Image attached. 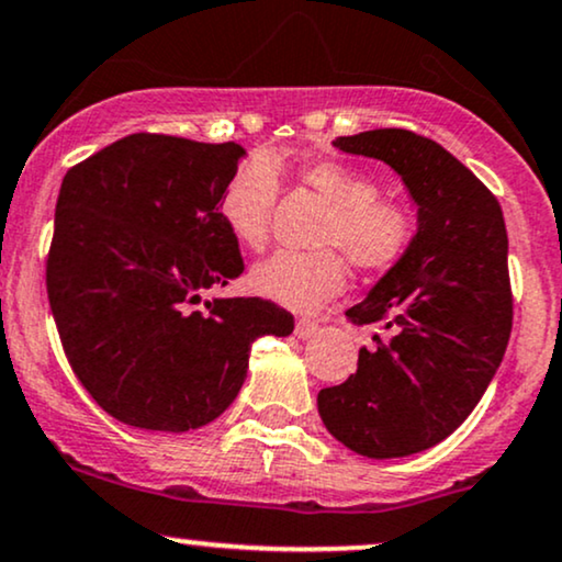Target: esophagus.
I'll list each match as a JSON object with an SVG mask.
<instances>
[{
	"instance_id": "esophagus-1",
	"label": "esophagus",
	"mask_w": 562,
	"mask_h": 562,
	"mask_svg": "<svg viewBox=\"0 0 562 562\" xmlns=\"http://www.w3.org/2000/svg\"><path fill=\"white\" fill-rule=\"evenodd\" d=\"M319 335V324L311 322V319H299L295 322V337H301V340H308V337Z\"/></svg>"
}]
</instances>
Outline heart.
Instances as JSON below:
<instances>
[{
	"label": "heart",
	"instance_id": "1",
	"mask_svg": "<svg viewBox=\"0 0 562 562\" xmlns=\"http://www.w3.org/2000/svg\"><path fill=\"white\" fill-rule=\"evenodd\" d=\"M295 178L322 204L329 206L319 246H335L358 269H387L408 251L416 235V216L408 204L380 195L367 172L340 161H303ZM280 180L272 161L246 159L227 180L220 199V216L227 233L243 248L259 251L269 238ZM346 261L333 248L314 254L277 251L254 269V288L263 299L293 311H314L342 293Z\"/></svg>",
	"mask_w": 562,
	"mask_h": 562
}]
</instances>
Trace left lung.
Here are the masks:
<instances>
[{
	"label": "left lung",
	"instance_id": "obj_1",
	"mask_svg": "<svg viewBox=\"0 0 562 562\" xmlns=\"http://www.w3.org/2000/svg\"><path fill=\"white\" fill-rule=\"evenodd\" d=\"M335 148L380 159L416 206V235L348 319L387 340L358 350L348 382L316 397L324 427L358 456L435 448L469 418L505 356L513 324L503 209L469 167L401 127L340 135Z\"/></svg>",
	"mask_w": 562,
	"mask_h": 562
}]
</instances>
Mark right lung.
<instances>
[{"label":"right lung","mask_w":562,"mask_h":562,"mask_svg":"<svg viewBox=\"0 0 562 562\" xmlns=\"http://www.w3.org/2000/svg\"><path fill=\"white\" fill-rule=\"evenodd\" d=\"M243 159L233 140L135 133L65 175L52 316L80 384L127 427L180 435L214 422L246 382L256 337L293 333L263 299H206L243 274L220 216Z\"/></svg>","instance_id":"right-lung-1"}]
</instances>
